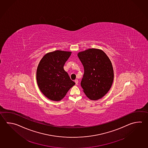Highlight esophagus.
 I'll return each instance as SVG.
<instances>
[{
	"label": "esophagus",
	"mask_w": 148,
	"mask_h": 148,
	"mask_svg": "<svg viewBox=\"0 0 148 148\" xmlns=\"http://www.w3.org/2000/svg\"><path fill=\"white\" fill-rule=\"evenodd\" d=\"M78 82H78L77 79H75V83L76 84H78Z\"/></svg>",
	"instance_id": "34e87169"
}]
</instances>
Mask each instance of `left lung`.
<instances>
[{"mask_svg": "<svg viewBox=\"0 0 148 148\" xmlns=\"http://www.w3.org/2000/svg\"><path fill=\"white\" fill-rule=\"evenodd\" d=\"M84 66L81 85L90 100L102 98L111 88L114 72L111 62L102 50L89 48L77 54Z\"/></svg>", "mask_w": 148, "mask_h": 148, "instance_id": "obj_1", "label": "left lung"}]
</instances>
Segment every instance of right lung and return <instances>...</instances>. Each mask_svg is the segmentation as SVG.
<instances>
[{
    "label": "right lung",
    "instance_id": "right-lung-1",
    "mask_svg": "<svg viewBox=\"0 0 148 148\" xmlns=\"http://www.w3.org/2000/svg\"><path fill=\"white\" fill-rule=\"evenodd\" d=\"M71 51L57 50L46 54L40 60L36 71L39 90L48 99L60 101L69 89L75 84L64 65L71 56Z\"/></svg>",
    "mask_w": 148,
    "mask_h": 148
}]
</instances>
